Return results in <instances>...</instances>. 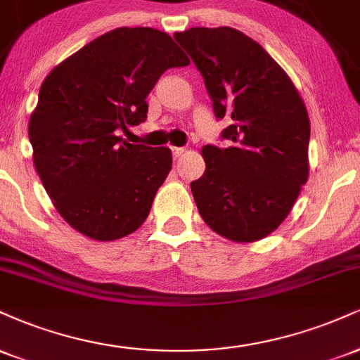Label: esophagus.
<instances>
[{
  "label": "esophagus",
  "mask_w": 360,
  "mask_h": 360,
  "mask_svg": "<svg viewBox=\"0 0 360 360\" xmlns=\"http://www.w3.org/2000/svg\"><path fill=\"white\" fill-rule=\"evenodd\" d=\"M171 150H172V157H174V159H179V157L186 152V148H183V147H171Z\"/></svg>",
  "instance_id": "esophagus-1"
}]
</instances>
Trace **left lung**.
<instances>
[{"label":"left lung","mask_w":360,"mask_h":360,"mask_svg":"<svg viewBox=\"0 0 360 360\" xmlns=\"http://www.w3.org/2000/svg\"><path fill=\"white\" fill-rule=\"evenodd\" d=\"M205 79L221 140L205 146L191 191L201 218L233 242L267 237L308 179L309 118L295 84L260 45L230 27L174 34Z\"/></svg>","instance_id":"1"}]
</instances>
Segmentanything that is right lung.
<instances>
[{"label": "right lung", "instance_id": "obj_1", "mask_svg": "<svg viewBox=\"0 0 360 360\" xmlns=\"http://www.w3.org/2000/svg\"><path fill=\"white\" fill-rule=\"evenodd\" d=\"M188 64L164 32L122 27L45 77L28 137L45 191L77 232L108 242L146 221L171 171V150L128 143L118 134L146 122L159 77Z\"/></svg>", "mask_w": 360, "mask_h": 360}]
</instances>
